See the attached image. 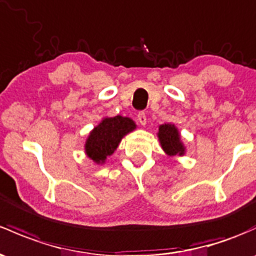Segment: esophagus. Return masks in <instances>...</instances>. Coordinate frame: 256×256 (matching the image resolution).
I'll return each instance as SVG.
<instances>
[{"mask_svg":"<svg viewBox=\"0 0 256 256\" xmlns=\"http://www.w3.org/2000/svg\"><path fill=\"white\" fill-rule=\"evenodd\" d=\"M137 121H138L141 125H146L147 122V116H146V112H140L138 114H137Z\"/></svg>","mask_w":256,"mask_h":256,"instance_id":"obj_1","label":"esophagus"}]
</instances>
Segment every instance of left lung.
Wrapping results in <instances>:
<instances>
[{"label":"left lung","instance_id":"obj_1","mask_svg":"<svg viewBox=\"0 0 256 256\" xmlns=\"http://www.w3.org/2000/svg\"><path fill=\"white\" fill-rule=\"evenodd\" d=\"M160 144L166 154L169 156H182L184 153V147L180 142V136L176 126L170 124H164L160 126V132H158Z\"/></svg>","mask_w":256,"mask_h":256}]
</instances>
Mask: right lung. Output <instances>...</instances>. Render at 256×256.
<instances>
[{
	"label": "right lung",
	"mask_w": 256,
	"mask_h": 256,
	"mask_svg": "<svg viewBox=\"0 0 256 256\" xmlns=\"http://www.w3.org/2000/svg\"><path fill=\"white\" fill-rule=\"evenodd\" d=\"M135 128V122L128 118L118 115L106 118L90 132L86 144L88 157L96 163H103L119 146L121 138Z\"/></svg>",
	"instance_id": "obj_1"
}]
</instances>
